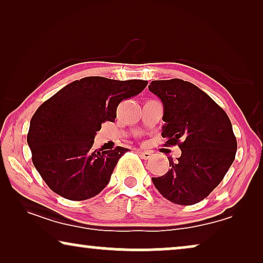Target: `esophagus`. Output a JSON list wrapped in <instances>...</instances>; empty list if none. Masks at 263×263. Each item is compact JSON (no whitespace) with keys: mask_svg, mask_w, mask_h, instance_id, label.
Returning a JSON list of instances; mask_svg holds the SVG:
<instances>
[{"mask_svg":"<svg viewBox=\"0 0 263 263\" xmlns=\"http://www.w3.org/2000/svg\"><path fill=\"white\" fill-rule=\"evenodd\" d=\"M138 153L140 154V157L145 160L151 159V158H152V154H153L151 151H142V149H138Z\"/></svg>","mask_w":263,"mask_h":263,"instance_id":"34e87169","label":"esophagus"}]
</instances>
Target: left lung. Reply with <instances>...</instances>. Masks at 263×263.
<instances>
[{
	"mask_svg": "<svg viewBox=\"0 0 263 263\" xmlns=\"http://www.w3.org/2000/svg\"><path fill=\"white\" fill-rule=\"evenodd\" d=\"M148 89L163 103L165 145L182 151L177 160L167 157L170 168L160 177H153V184L171 202L195 204L217 188L235 160L237 140L231 121L192 82L156 80Z\"/></svg>",
	"mask_w": 263,
	"mask_h": 263,
	"instance_id": "left-lung-1",
	"label": "left lung"
}]
</instances>
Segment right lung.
<instances>
[{
    "label": "right lung",
    "mask_w": 263,
    "mask_h": 263,
    "mask_svg": "<svg viewBox=\"0 0 263 263\" xmlns=\"http://www.w3.org/2000/svg\"><path fill=\"white\" fill-rule=\"evenodd\" d=\"M147 84L87 77L70 82L38 107L27 143L34 167L53 193L82 201L105 188L128 148L96 149V134L104 122L115 121L122 100L139 95Z\"/></svg>",
    "instance_id": "right-lung-1"
}]
</instances>
